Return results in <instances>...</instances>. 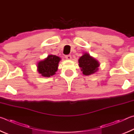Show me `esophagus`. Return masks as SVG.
Instances as JSON below:
<instances>
[{"label":"esophagus","instance_id":"1","mask_svg":"<svg viewBox=\"0 0 134 134\" xmlns=\"http://www.w3.org/2000/svg\"><path fill=\"white\" fill-rule=\"evenodd\" d=\"M65 58L67 60H71L72 56H71V55H66L65 56Z\"/></svg>","mask_w":134,"mask_h":134}]
</instances>
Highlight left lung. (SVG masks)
Returning a JSON list of instances; mask_svg holds the SVG:
<instances>
[{
  "label": "left lung",
  "mask_w": 134,
  "mask_h": 134,
  "mask_svg": "<svg viewBox=\"0 0 134 134\" xmlns=\"http://www.w3.org/2000/svg\"><path fill=\"white\" fill-rule=\"evenodd\" d=\"M79 66L84 75H91L97 72L100 64L98 60L88 53H84L78 60Z\"/></svg>",
  "instance_id": "left-lung-1"
}]
</instances>
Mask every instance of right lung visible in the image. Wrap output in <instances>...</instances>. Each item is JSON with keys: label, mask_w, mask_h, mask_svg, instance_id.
<instances>
[{"label": "right lung", "mask_w": 134, "mask_h": 134, "mask_svg": "<svg viewBox=\"0 0 134 134\" xmlns=\"http://www.w3.org/2000/svg\"><path fill=\"white\" fill-rule=\"evenodd\" d=\"M61 59L58 56L49 55L43 60L37 63V71L43 77H50L56 74L58 71L59 62Z\"/></svg>", "instance_id": "1"}]
</instances>
